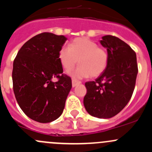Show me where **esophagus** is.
<instances>
[{
	"instance_id": "obj_1",
	"label": "esophagus",
	"mask_w": 152,
	"mask_h": 152,
	"mask_svg": "<svg viewBox=\"0 0 152 152\" xmlns=\"http://www.w3.org/2000/svg\"><path fill=\"white\" fill-rule=\"evenodd\" d=\"M79 84H81V82H79V81L74 80V79H73V80H72V87H75L76 86L79 85Z\"/></svg>"
}]
</instances>
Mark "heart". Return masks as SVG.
<instances>
[{
    "label": "heart",
    "mask_w": 152,
    "mask_h": 152,
    "mask_svg": "<svg viewBox=\"0 0 152 152\" xmlns=\"http://www.w3.org/2000/svg\"><path fill=\"white\" fill-rule=\"evenodd\" d=\"M59 57L66 70L73 68L79 60V66L68 72L74 79L90 76L97 77L104 73L108 64L107 52L86 37L76 38L72 41L70 47H62L59 50Z\"/></svg>",
    "instance_id": "b5f03b06"
}]
</instances>
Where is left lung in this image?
<instances>
[{"mask_svg":"<svg viewBox=\"0 0 152 152\" xmlns=\"http://www.w3.org/2000/svg\"><path fill=\"white\" fill-rule=\"evenodd\" d=\"M100 43L107 48L108 64L95 82L85 83L84 105L90 115L107 119L116 115L129 102L138 70L135 52L123 40L106 35Z\"/></svg>","mask_w":152,"mask_h":152,"instance_id":"left-lung-1","label":"left lung"}]
</instances>
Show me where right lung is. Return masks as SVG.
<instances>
[{"mask_svg": "<svg viewBox=\"0 0 152 152\" xmlns=\"http://www.w3.org/2000/svg\"><path fill=\"white\" fill-rule=\"evenodd\" d=\"M67 38L45 32L31 38L13 62L12 82L15 98L24 113L39 123H49L62 115L72 87L63 75L59 50ZM58 77L54 83L52 79Z\"/></svg>", "mask_w": 152, "mask_h": 152, "instance_id": "right-lung-1", "label": "right lung"}]
</instances>
